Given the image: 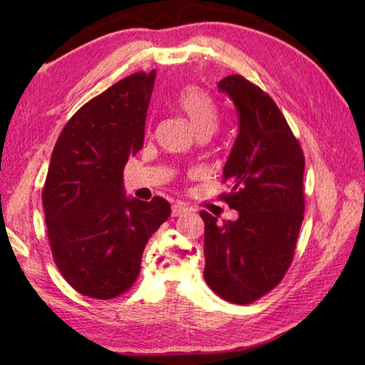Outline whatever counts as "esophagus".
Instances as JSON below:
<instances>
[{"label": "esophagus", "instance_id": "34e87169", "mask_svg": "<svg viewBox=\"0 0 365 365\" xmlns=\"http://www.w3.org/2000/svg\"><path fill=\"white\" fill-rule=\"evenodd\" d=\"M188 212H190L188 207H185L182 204H174L173 205V212H170V215H173L174 218H177V216H183V215H187Z\"/></svg>", "mask_w": 365, "mask_h": 365}]
</instances>
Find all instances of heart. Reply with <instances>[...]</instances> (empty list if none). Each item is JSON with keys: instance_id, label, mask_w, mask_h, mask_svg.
Instances as JSON below:
<instances>
[{"instance_id": "obj_1", "label": "heart", "mask_w": 365, "mask_h": 365, "mask_svg": "<svg viewBox=\"0 0 365 365\" xmlns=\"http://www.w3.org/2000/svg\"><path fill=\"white\" fill-rule=\"evenodd\" d=\"M177 106L187 115L196 133H212L218 125V106L204 91L195 86L185 88L177 97Z\"/></svg>"}]
</instances>
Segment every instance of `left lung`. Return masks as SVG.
Here are the masks:
<instances>
[{
    "instance_id": "obj_1",
    "label": "left lung",
    "mask_w": 365,
    "mask_h": 365,
    "mask_svg": "<svg viewBox=\"0 0 365 365\" xmlns=\"http://www.w3.org/2000/svg\"><path fill=\"white\" fill-rule=\"evenodd\" d=\"M234 102L238 135L232 147L222 195L237 221L200 212L205 224L204 277L234 304H250L282 281L304 220V155L274 100L242 75L218 83Z\"/></svg>"
}]
</instances>
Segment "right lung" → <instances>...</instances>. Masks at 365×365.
Segmentation results:
<instances>
[{"mask_svg":"<svg viewBox=\"0 0 365 365\" xmlns=\"http://www.w3.org/2000/svg\"><path fill=\"white\" fill-rule=\"evenodd\" d=\"M155 71L113 84L76 111L54 145L42 202L53 259L73 289L97 299L127 292L144 247L170 215L166 199L125 197L123 168L144 143Z\"/></svg>","mask_w":365,"mask_h":365,"instance_id":"add662e5","label":"right lung"}]
</instances>
